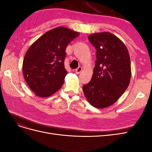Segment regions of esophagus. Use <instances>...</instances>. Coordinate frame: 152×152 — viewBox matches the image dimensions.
I'll return each instance as SVG.
<instances>
[{"label": "esophagus", "instance_id": "1", "mask_svg": "<svg viewBox=\"0 0 152 152\" xmlns=\"http://www.w3.org/2000/svg\"><path fill=\"white\" fill-rule=\"evenodd\" d=\"M82 71V68L81 66H79V68L76 69L75 72H76L77 74H79V73H80Z\"/></svg>", "mask_w": 152, "mask_h": 152}]
</instances>
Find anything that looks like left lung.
I'll list each match as a JSON object with an SVG mask.
<instances>
[{
  "label": "left lung",
  "instance_id": "8db88e82",
  "mask_svg": "<svg viewBox=\"0 0 152 152\" xmlns=\"http://www.w3.org/2000/svg\"><path fill=\"white\" fill-rule=\"evenodd\" d=\"M96 49V60L91 80L83 86L85 97L98 108H107L124 94L131 78L129 51L121 39L110 32L89 35Z\"/></svg>",
  "mask_w": 152,
  "mask_h": 152
}]
</instances>
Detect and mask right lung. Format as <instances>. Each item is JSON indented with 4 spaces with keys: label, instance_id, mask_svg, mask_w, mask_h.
<instances>
[{
    "label": "right lung",
    "instance_id": "1",
    "mask_svg": "<svg viewBox=\"0 0 152 152\" xmlns=\"http://www.w3.org/2000/svg\"><path fill=\"white\" fill-rule=\"evenodd\" d=\"M79 35V32L58 26L30 45L23 59V73L35 95L47 98L60 89L67 74L64 65L66 48Z\"/></svg>",
    "mask_w": 152,
    "mask_h": 152
}]
</instances>
